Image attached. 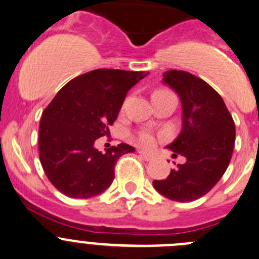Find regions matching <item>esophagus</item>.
I'll return each instance as SVG.
<instances>
[{
    "instance_id": "1",
    "label": "esophagus",
    "mask_w": 259,
    "mask_h": 259,
    "mask_svg": "<svg viewBox=\"0 0 259 259\" xmlns=\"http://www.w3.org/2000/svg\"><path fill=\"white\" fill-rule=\"evenodd\" d=\"M139 154H140V157H142L144 160H147V162H149V160L153 159L152 153L145 152V150H139Z\"/></svg>"
}]
</instances>
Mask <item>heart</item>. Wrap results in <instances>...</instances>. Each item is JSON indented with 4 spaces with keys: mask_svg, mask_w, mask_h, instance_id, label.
<instances>
[{
    "mask_svg": "<svg viewBox=\"0 0 259 259\" xmlns=\"http://www.w3.org/2000/svg\"><path fill=\"white\" fill-rule=\"evenodd\" d=\"M154 140V135L150 132H148V130H143V132H140L139 134H138V142H139L140 144L145 145V147L153 145Z\"/></svg>",
    "mask_w": 259,
    "mask_h": 259,
    "instance_id": "heart-1",
    "label": "heart"
}]
</instances>
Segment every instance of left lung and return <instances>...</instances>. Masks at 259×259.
<instances>
[{
	"label": "left lung",
	"mask_w": 259,
	"mask_h": 259,
	"mask_svg": "<svg viewBox=\"0 0 259 259\" xmlns=\"http://www.w3.org/2000/svg\"><path fill=\"white\" fill-rule=\"evenodd\" d=\"M163 82L180 96L182 130L168 149L186 162L164 180H154L155 190L173 201L188 202L206 195L227 170L235 142V125L222 96L199 77L168 71Z\"/></svg>",
	"instance_id": "obj_1"
}]
</instances>
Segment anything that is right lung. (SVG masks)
<instances>
[{
	"mask_svg": "<svg viewBox=\"0 0 259 259\" xmlns=\"http://www.w3.org/2000/svg\"><path fill=\"white\" fill-rule=\"evenodd\" d=\"M149 73L95 69L63 87L39 125V157L48 180L73 199H90L114 181L115 164L134 148L121 143L99 152L95 142L110 134L127 91Z\"/></svg>",
	"mask_w": 259,
	"mask_h": 259,
	"instance_id": "add662e5",
	"label": "right lung"
}]
</instances>
